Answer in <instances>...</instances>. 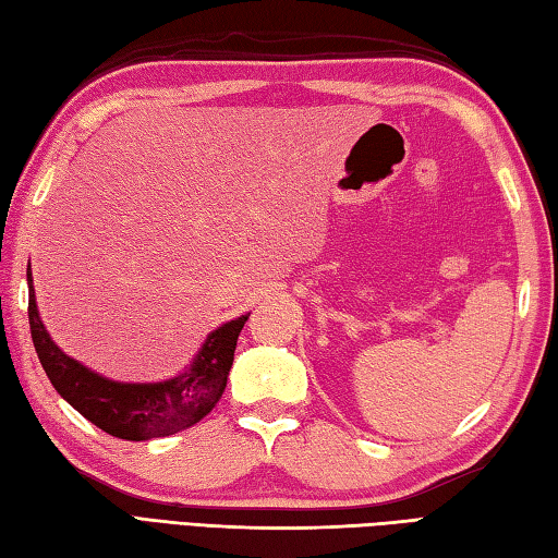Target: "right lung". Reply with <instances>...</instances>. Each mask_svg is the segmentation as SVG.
I'll return each instance as SVG.
<instances>
[{"label":"right lung","mask_w":558,"mask_h":558,"mask_svg":"<svg viewBox=\"0 0 558 558\" xmlns=\"http://www.w3.org/2000/svg\"><path fill=\"white\" fill-rule=\"evenodd\" d=\"M246 316L222 324L206 338L186 372L160 384H117L66 357L47 333L35 304L28 264V322L35 352L54 390L98 429L126 441L170 436L204 420L216 408L234 360Z\"/></svg>","instance_id":"1"}]
</instances>
